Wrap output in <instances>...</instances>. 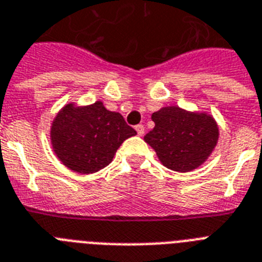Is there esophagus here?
Segmentation results:
<instances>
[{
    "instance_id": "obj_1",
    "label": "esophagus",
    "mask_w": 262,
    "mask_h": 262,
    "mask_svg": "<svg viewBox=\"0 0 262 262\" xmlns=\"http://www.w3.org/2000/svg\"><path fill=\"white\" fill-rule=\"evenodd\" d=\"M136 132H137L138 136H142L145 132V127H144V125H136Z\"/></svg>"
}]
</instances>
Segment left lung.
<instances>
[{"instance_id":"1","label":"left lung","mask_w":262,"mask_h":262,"mask_svg":"<svg viewBox=\"0 0 262 262\" xmlns=\"http://www.w3.org/2000/svg\"><path fill=\"white\" fill-rule=\"evenodd\" d=\"M155 127L144 140L163 165L178 172H188L203 164L218 141V126L206 113H191L168 106L152 114Z\"/></svg>"}]
</instances>
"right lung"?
<instances>
[{
  "mask_svg": "<svg viewBox=\"0 0 262 262\" xmlns=\"http://www.w3.org/2000/svg\"><path fill=\"white\" fill-rule=\"evenodd\" d=\"M137 132L120 113L101 101L76 107L69 103L51 126V142L59 160L79 173H93L112 163L120 145Z\"/></svg>",
  "mask_w": 262,
  "mask_h": 262,
  "instance_id": "right-lung-1",
  "label": "right lung"
}]
</instances>
